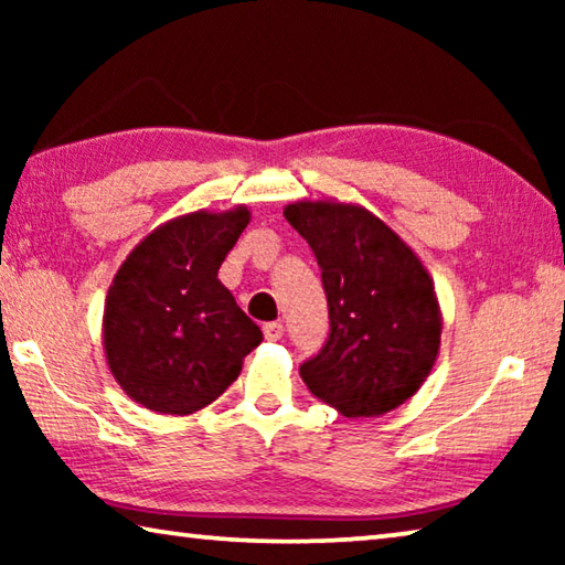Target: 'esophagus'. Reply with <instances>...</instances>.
Instances as JSON below:
<instances>
[{
  "label": "esophagus",
  "instance_id": "obj_1",
  "mask_svg": "<svg viewBox=\"0 0 565 565\" xmlns=\"http://www.w3.org/2000/svg\"><path fill=\"white\" fill-rule=\"evenodd\" d=\"M284 337V323L281 321H271L264 327V339L266 341H279Z\"/></svg>",
  "mask_w": 565,
  "mask_h": 565
}]
</instances>
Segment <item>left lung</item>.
Listing matches in <instances>:
<instances>
[{"label": "left lung", "instance_id": "obj_1", "mask_svg": "<svg viewBox=\"0 0 565 565\" xmlns=\"http://www.w3.org/2000/svg\"><path fill=\"white\" fill-rule=\"evenodd\" d=\"M284 216L317 256L331 319L327 347L299 369L303 384L347 418L406 404L441 349V306L424 262L361 204L299 199Z\"/></svg>", "mask_w": 565, "mask_h": 565}]
</instances>
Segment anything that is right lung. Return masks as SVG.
Instances as JSON below:
<instances>
[{"label": "right lung", "instance_id": "obj_1", "mask_svg": "<svg viewBox=\"0 0 565 565\" xmlns=\"http://www.w3.org/2000/svg\"><path fill=\"white\" fill-rule=\"evenodd\" d=\"M252 222L248 206L169 218L131 248L104 301L111 376L149 411L189 416L242 374L262 329L218 281V266Z\"/></svg>", "mask_w": 565, "mask_h": 565}]
</instances>
